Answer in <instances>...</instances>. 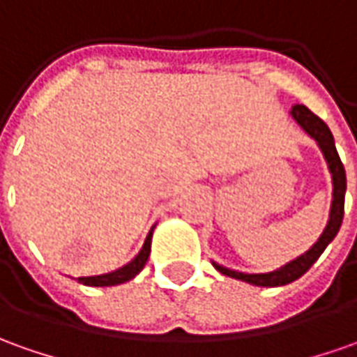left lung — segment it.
Returning a JSON list of instances; mask_svg holds the SVG:
<instances>
[{
	"label": "left lung",
	"mask_w": 357,
	"mask_h": 357,
	"mask_svg": "<svg viewBox=\"0 0 357 357\" xmlns=\"http://www.w3.org/2000/svg\"><path fill=\"white\" fill-rule=\"evenodd\" d=\"M291 117L295 119L301 125V128L317 140V144L321 146L322 154H324V160L328 164V169L332 174V185H334V191H332V207H331V219H328V225L326 229L321 234V238L317 240L312 244L311 250H307L303 256L295 258L289 264L281 266L280 270L268 271V273H242V271H234L225 268V266H219L213 261V266L222 273V275H229V278H234V280L246 281V283H252V285H258V287H280V285H287L291 281L299 280L303 273H307L309 268H311L314 261L321 258V254L324 252V248L331 244L334 236L338 234L340 230L342 219H344V195H346V172H344V166H342V160L338 156V150L334 146V137H332L331 128L326 127V123L322 121L321 117H317L312 111L305 107V105H293L291 109Z\"/></svg>",
	"instance_id": "left-lung-1"
}]
</instances>
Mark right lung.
Returning a JSON list of instances; mask_svg holds the SVG:
<instances>
[{
	"mask_svg": "<svg viewBox=\"0 0 357 357\" xmlns=\"http://www.w3.org/2000/svg\"><path fill=\"white\" fill-rule=\"evenodd\" d=\"M152 230H154V227H152ZM152 230L148 232L146 240H144V246H142V250L137 254V258L128 261L127 266L111 271V273H103V275L77 278V281L84 283V285H89V287H109V285H119V283H125V281L132 280L148 261V256H150V242H152Z\"/></svg>",
	"mask_w": 357,
	"mask_h": 357,
	"instance_id": "add662e5",
	"label": "right lung"
}]
</instances>
